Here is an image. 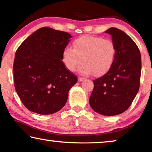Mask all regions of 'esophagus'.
<instances>
[{
  "label": "esophagus",
  "mask_w": 152,
  "mask_h": 152,
  "mask_svg": "<svg viewBox=\"0 0 152 152\" xmlns=\"http://www.w3.org/2000/svg\"><path fill=\"white\" fill-rule=\"evenodd\" d=\"M84 80H85V78L83 77H78V81H80V82H82Z\"/></svg>",
  "instance_id": "1"
}]
</instances>
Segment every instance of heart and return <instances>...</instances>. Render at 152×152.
Listing matches in <instances>:
<instances>
[{
    "instance_id": "obj_1",
    "label": "heart",
    "mask_w": 152,
    "mask_h": 152,
    "mask_svg": "<svg viewBox=\"0 0 152 152\" xmlns=\"http://www.w3.org/2000/svg\"><path fill=\"white\" fill-rule=\"evenodd\" d=\"M116 55V47L113 41L101 37L85 35L76 39L73 49L67 48L63 52L62 59L70 72L80 66L83 75L101 76L111 68Z\"/></svg>"
}]
</instances>
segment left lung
I'll use <instances>...</instances> for the list:
<instances>
[{
    "label": "left lung",
    "mask_w": 152,
    "mask_h": 152,
    "mask_svg": "<svg viewBox=\"0 0 152 152\" xmlns=\"http://www.w3.org/2000/svg\"><path fill=\"white\" fill-rule=\"evenodd\" d=\"M105 33L111 35L116 55L109 71L94 80L89 104L99 114L113 116L125 112L139 91L141 56L137 44L124 31L112 27Z\"/></svg>",
    "instance_id": "obj_1"
}]
</instances>
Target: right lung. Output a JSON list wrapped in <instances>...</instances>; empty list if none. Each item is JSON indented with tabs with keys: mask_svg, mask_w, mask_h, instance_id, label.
Segmentation results:
<instances>
[{
	"mask_svg": "<svg viewBox=\"0 0 152 152\" xmlns=\"http://www.w3.org/2000/svg\"><path fill=\"white\" fill-rule=\"evenodd\" d=\"M70 38L68 33L42 27L18 48L13 67L15 89L31 111L53 114L66 104L69 90L78 81L62 61Z\"/></svg>",
	"mask_w": 152,
	"mask_h": 152,
	"instance_id": "1",
	"label": "right lung"
}]
</instances>
